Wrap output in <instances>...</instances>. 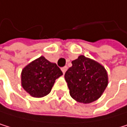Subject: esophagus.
Instances as JSON below:
<instances>
[{
  "instance_id": "esophagus-1",
  "label": "esophagus",
  "mask_w": 127,
  "mask_h": 127,
  "mask_svg": "<svg viewBox=\"0 0 127 127\" xmlns=\"http://www.w3.org/2000/svg\"><path fill=\"white\" fill-rule=\"evenodd\" d=\"M67 69H68V67H67V66H64V67H62V71L63 74H65V72L67 71Z\"/></svg>"
}]
</instances>
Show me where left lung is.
<instances>
[{"instance_id": "left-lung-1", "label": "left lung", "mask_w": 127, "mask_h": 127, "mask_svg": "<svg viewBox=\"0 0 127 127\" xmlns=\"http://www.w3.org/2000/svg\"><path fill=\"white\" fill-rule=\"evenodd\" d=\"M72 64V66L65 74L70 95L82 103L97 100L108 85V75L105 68L84 55H79Z\"/></svg>"}]
</instances>
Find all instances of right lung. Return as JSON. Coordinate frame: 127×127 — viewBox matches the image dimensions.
Returning a JSON list of instances; mask_svg holds the SVG:
<instances>
[{"mask_svg":"<svg viewBox=\"0 0 127 127\" xmlns=\"http://www.w3.org/2000/svg\"><path fill=\"white\" fill-rule=\"evenodd\" d=\"M62 75V72L55 63L41 56L23 68L21 86L33 97H43L51 92L56 79Z\"/></svg>","mask_w":127,"mask_h":127,"instance_id":"1","label":"right lung"}]
</instances>
